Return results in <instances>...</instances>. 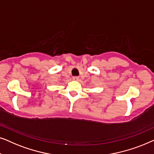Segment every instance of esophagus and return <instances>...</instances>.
Segmentation results:
<instances>
[{
	"label": "esophagus",
	"instance_id": "esophagus-1",
	"mask_svg": "<svg viewBox=\"0 0 154 154\" xmlns=\"http://www.w3.org/2000/svg\"><path fill=\"white\" fill-rule=\"evenodd\" d=\"M73 80L75 81H78L79 80V77H73Z\"/></svg>",
	"mask_w": 154,
	"mask_h": 154
}]
</instances>
